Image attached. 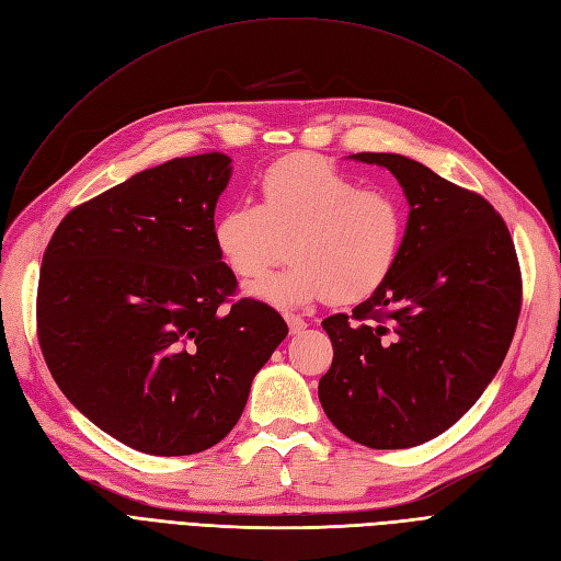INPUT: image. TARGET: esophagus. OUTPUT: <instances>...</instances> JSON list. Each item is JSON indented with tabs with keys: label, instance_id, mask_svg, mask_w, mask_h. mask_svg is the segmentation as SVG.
<instances>
[{
	"label": "esophagus",
	"instance_id": "esophagus-1",
	"mask_svg": "<svg viewBox=\"0 0 561 561\" xmlns=\"http://www.w3.org/2000/svg\"><path fill=\"white\" fill-rule=\"evenodd\" d=\"M285 320H287V328H290V334H301L307 330V320L299 316H285Z\"/></svg>",
	"mask_w": 561,
	"mask_h": 561
}]
</instances>
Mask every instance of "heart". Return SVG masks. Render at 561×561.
Here are the masks:
<instances>
[{
	"label": "heart",
	"mask_w": 561,
	"mask_h": 561,
	"mask_svg": "<svg viewBox=\"0 0 561 561\" xmlns=\"http://www.w3.org/2000/svg\"><path fill=\"white\" fill-rule=\"evenodd\" d=\"M407 215L388 190L360 184L332 161L297 151L271 163L257 180V206L239 203L213 222L219 257L243 280L276 264L283 241L290 264L248 287L278 309L325 297L355 304L375 295L396 268Z\"/></svg>",
	"instance_id": "b5f03b06"
}]
</instances>
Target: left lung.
I'll return each mask as SVG.
<instances>
[{
  "label": "left lung",
  "instance_id": "1",
  "mask_svg": "<svg viewBox=\"0 0 561 561\" xmlns=\"http://www.w3.org/2000/svg\"><path fill=\"white\" fill-rule=\"evenodd\" d=\"M353 159L396 175L410 219L388 280L351 316L322 320L334 358L318 398L358 445L416 447L454 426L496 377L522 309L519 262L480 194L400 154Z\"/></svg>",
  "mask_w": 561,
  "mask_h": 561
}]
</instances>
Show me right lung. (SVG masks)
Returning a JSON list of instances; mask_svg holds the SVG:
<instances>
[{
	"mask_svg": "<svg viewBox=\"0 0 561 561\" xmlns=\"http://www.w3.org/2000/svg\"><path fill=\"white\" fill-rule=\"evenodd\" d=\"M231 159L165 161L62 217L46 245L37 336L56 383L100 431L154 456L210 449L241 419L287 336L278 311L231 299L213 243Z\"/></svg>",
	"mask_w": 561,
	"mask_h": 561,
	"instance_id": "right-lung-1",
	"label": "right lung"
}]
</instances>
